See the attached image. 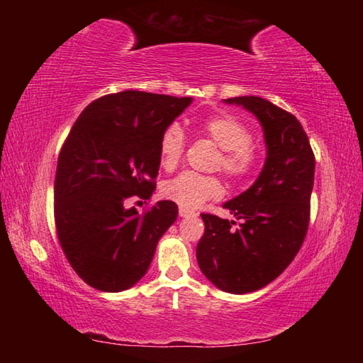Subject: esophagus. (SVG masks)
<instances>
[{
	"instance_id": "obj_1",
	"label": "esophagus",
	"mask_w": 363,
	"mask_h": 363,
	"mask_svg": "<svg viewBox=\"0 0 363 363\" xmlns=\"http://www.w3.org/2000/svg\"><path fill=\"white\" fill-rule=\"evenodd\" d=\"M179 216L181 218H194L196 216V213L192 211V210H187V208H179Z\"/></svg>"
}]
</instances>
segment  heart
Returning <instances> with one entry per match:
<instances>
[{
    "instance_id": "b5f03b06",
    "label": "heart",
    "mask_w": 363,
    "mask_h": 363,
    "mask_svg": "<svg viewBox=\"0 0 363 363\" xmlns=\"http://www.w3.org/2000/svg\"><path fill=\"white\" fill-rule=\"evenodd\" d=\"M199 130L210 138L220 149L218 167L230 179H247L257 164V153L253 149V138L240 120L230 115H213L200 123ZM186 147V138L179 125H169L160 139V162L162 167L173 169L177 167ZM223 194V186L213 176H201L186 171L173 177L163 186V195L182 208H196L206 200L218 199Z\"/></svg>"
}]
</instances>
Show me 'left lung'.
<instances>
[{"label": "left lung", "instance_id": "left-lung-1", "mask_svg": "<svg viewBox=\"0 0 363 363\" xmlns=\"http://www.w3.org/2000/svg\"><path fill=\"white\" fill-rule=\"evenodd\" d=\"M224 102L256 116L267 157L253 186L224 203L240 224L201 214L205 233L196 245V261L219 290L245 294L269 285L298 255L309 225L315 158L290 112L256 96Z\"/></svg>", "mask_w": 363, "mask_h": 363}]
</instances>
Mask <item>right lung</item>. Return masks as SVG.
I'll use <instances>...</instances> for the list:
<instances>
[{
	"mask_svg": "<svg viewBox=\"0 0 363 363\" xmlns=\"http://www.w3.org/2000/svg\"><path fill=\"white\" fill-rule=\"evenodd\" d=\"M192 97L121 91L86 107L59 153L54 219L67 259L89 286L125 291L144 277L158 240L177 218L163 200L139 214L160 168V139Z\"/></svg>",
	"mask_w": 363,
	"mask_h": 363,
	"instance_id": "1",
	"label": "right lung"
}]
</instances>
